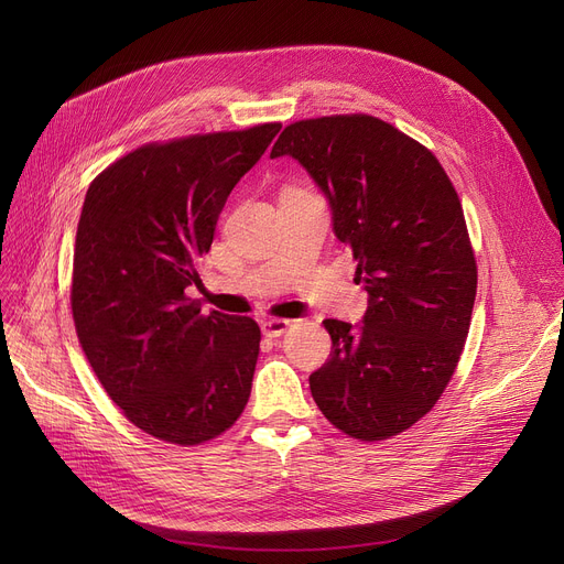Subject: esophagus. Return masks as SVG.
Segmentation results:
<instances>
[{
  "mask_svg": "<svg viewBox=\"0 0 564 564\" xmlns=\"http://www.w3.org/2000/svg\"><path fill=\"white\" fill-rule=\"evenodd\" d=\"M292 327L290 319H262L260 322V329L264 336L270 338H276V336H283L288 329Z\"/></svg>",
  "mask_w": 564,
  "mask_h": 564,
  "instance_id": "1",
  "label": "esophagus"
}]
</instances>
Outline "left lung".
<instances>
[{"mask_svg": "<svg viewBox=\"0 0 564 564\" xmlns=\"http://www.w3.org/2000/svg\"><path fill=\"white\" fill-rule=\"evenodd\" d=\"M283 155L327 196L368 292L359 327L324 319L332 359L308 377L313 400L354 438L395 436L436 404L468 336L478 267L459 196L425 145L368 113L292 123L270 158Z\"/></svg>", "mask_w": 564, "mask_h": 564, "instance_id": "8db88e82", "label": "left lung"}]
</instances>
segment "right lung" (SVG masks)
Returning a JSON list of instances; mask_svg holds the SVG:
<instances>
[{"mask_svg": "<svg viewBox=\"0 0 564 564\" xmlns=\"http://www.w3.org/2000/svg\"><path fill=\"white\" fill-rule=\"evenodd\" d=\"M281 123L145 143L107 166L77 224L70 304L107 395L145 434L198 446L245 411L260 351L251 317L187 297L240 177Z\"/></svg>", "mask_w": 564, "mask_h": 564, "instance_id": "add662e5", "label": "right lung"}]
</instances>
